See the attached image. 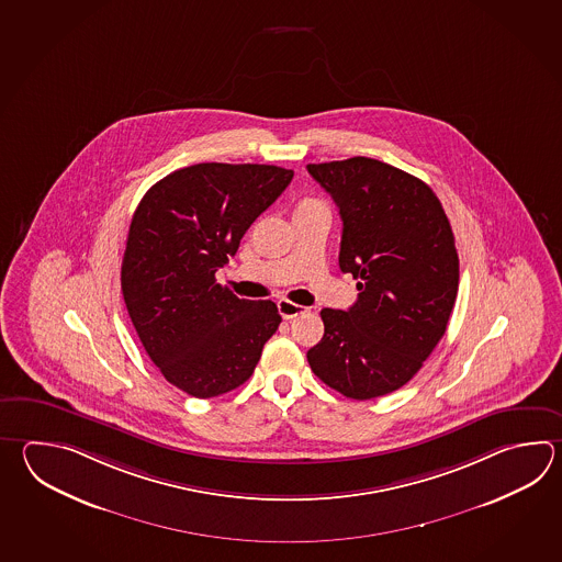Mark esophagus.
I'll return each mask as SVG.
<instances>
[{
    "mask_svg": "<svg viewBox=\"0 0 562 562\" xmlns=\"http://www.w3.org/2000/svg\"><path fill=\"white\" fill-rule=\"evenodd\" d=\"M278 310H280V314H282L284 321H292V318H296L300 314H304L308 308H304V306H300V304H294V302H290V300L282 299L278 300Z\"/></svg>",
    "mask_w": 562,
    "mask_h": 562,
    "instance_id": "34e87169",
    "label": "esophagus"
}]
</instances>
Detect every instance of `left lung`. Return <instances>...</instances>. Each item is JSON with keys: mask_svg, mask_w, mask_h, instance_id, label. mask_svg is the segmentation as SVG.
Wrapping results in <instances>:
<instances>
[{"mask_svg": "<svg viewBox=\"0 0 562 562\" xmlns=\"http://www.w3.org/2000/svg\"><path fill=\"white\" fill-rule=\"evenodd\" d=\"M340 207V270L355 276V306L324 308V336L308 350L318 379L370 401L404 386L447 333L459 292V254L428 183L356 156L308 164Z\"/></svg>", "mask_w": 562, "mask_h": 562, "instance_id": "1", "label": "left lung"}]
</instances>
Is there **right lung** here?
Here are the masks:
<instances>
[{
	"label": "right lung",
	"instance_id": "1",
	"mask_svg": "<svg viewBox=\"0 0 562 562\" xmlns=\"http://www.w3.org/2000/svg\"><path fill=\"white\" fill-rule=\"evenodd\" d=\"M292 176L266 164H195L154 183L134 212L122 262L127 314L164 379L190 396L244 384L282 322L274 302L238 299L216 272Z\"/></svg>",
	"mask_w": 562,
	"mask_h": 562
}]
</instances>
